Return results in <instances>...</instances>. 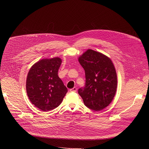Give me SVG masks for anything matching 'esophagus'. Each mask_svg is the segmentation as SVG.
Here are the masks:
<instances>
[{"mask_svg":"<svg viewBox=\"0 0 149 149\" xmlns=\"http://www.w3.org/2000/svg\"><path fill=\"white\" fill-rule=\"evenodd\" d=\"M69 91H70V92H77V88H76V87H74V88H72V89H70Z\"/></svg>","mask_w":149,"mask_h":149,"instance_id":"1","label":"esophagus"}]
</instances>
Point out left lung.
Here are the masks:
<instances>
[{"mask_svg":"<svg viewBox=\"0 0 149 149\" xmlns=\"http://www.w3.org/2000/svg\"><path fill=\"white\" fill-rule=\"evenodd\" d=\"M85 71L84 87L78 91L84 105L100 111L110 104L115 95L117 77L111 60L104 54L88 49L79 58Z\"/></svg>","mask_w":149,"mask_h":149,"instance_id":"8db88e82","label":"left lung"}]
</instances>
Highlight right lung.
Returning <instances> with one entry per match:
<instances>
[{
	"label": "right lung",
	"instance_id": "1",
	"mask_svg": "<svg viewBox=\"0 0 149 149\" xmlns=\"http://www.w3.org/2000/svg\"><path fill=\"white\" fill-rule=\"evenodd\" d=\"M61 60L42 59L31 68L26 79L28 97L36 107L49 111L57 107L68 92L58 76Z\"/></svg>",
	"mask_w": 149,
	"mask_h": 149
}]
</instances>
